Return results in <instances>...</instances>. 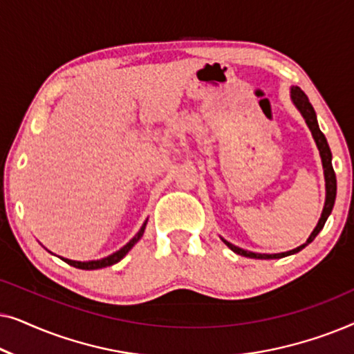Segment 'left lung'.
Segmentation results:
<instances>
[{"mask_svg": "<svg viewBox=\"0 0 354 354\" xmlns=\"http://www.w3.org/2000/svg\"><path fill=\"white\" fill-rule=\"evenodd\" d=\"M290 96H292L293 104L297 106V109L299 111V113H301L304 120H306L308 127H309V130H311V133H313L314 142H316V145H317L319 154H321L322 167H324V177H326V203H324V209H322L321 219H319L316 229L313 230V234L309 235V239L306 240V243H303L301 246H298V248H295V250H290V251H287V253H275V254L253 253V251L241 250V248H239V246L232 245L227 240L222 239V241H224V243L229 246V248L234 251V253L240 254V256H246V258H253V259H279V258H283V256H290V254L298 253V251H301L304 246H308L309 243H311V241L317 236L319 232L324 229L327 217L330 216V212L333 209V205H335L337 177H335V172H333V167H332V153H330V148H328L326 135H324L321 132V129H319L317 118H316V111H314L311 103H309L308 96L304 95V91L299 88V86H292V90H290Z\"/></svg>", "mask_w": 354, "mask_h": 354, "instance_id": "obj_1", "label": "left lung"}]
</instances>
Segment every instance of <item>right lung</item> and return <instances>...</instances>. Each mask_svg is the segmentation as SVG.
<instances>
[{
  "label": "right lung",
  "instance_id": "add662e5",
  "mask_svg": "<svg viewBox=\"0 0 354 354\" xmlns=\"http://www.w3.org/2000/svg\"><path fill=\"white\" fill-rule=\"evenodd\" d=\"M147 222H148V219L143 222L142 229L138 230V234L135 235L133 239L130 240L127 245H124L122 248H120L119 251H115V253L109 254V256H106V258H103V259H96V261H84V263H82V261H72V259H66V258H61V259H62V261H66L67 264L74 266V268H77V269H85V270H93V269H101V268H108V266H113V264H115V263H119V261L122 259L124 256L127 254L129 251L133 248V245L137 243V241H138L140 239H142V236H143V232H145V227H147Z\"/></svg>",
  "mask_w": 354,
  "mask_h": 354
}]
</instances>
